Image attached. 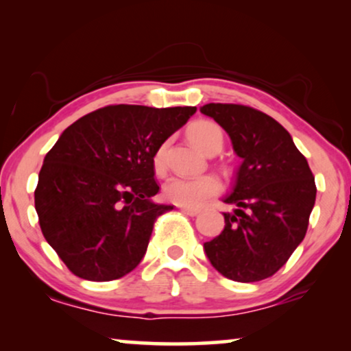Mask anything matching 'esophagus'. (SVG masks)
Segmentation results:
<instances>
[{
  "mask_svg": "<svg viewBox=\"0 0 351 351\" xmlns=\"http://www.w3.org/2000/svg\"><path fill=\"white\" fill-rule=\"evenodd\" d=\"M182 213L186 214V215H191V217H195V215L199 214V209H196V208H182Z\"/></svg>",
  "mask_w": 351,
  "mask_h": 351,
  "instance_id": "1",
  "label": "esophagus"
}]
</instances>
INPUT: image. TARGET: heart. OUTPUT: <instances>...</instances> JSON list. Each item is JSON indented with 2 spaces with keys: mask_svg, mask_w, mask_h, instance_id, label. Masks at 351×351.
Segmentation results:
<instances>
[{
  "mask_svg": "<svg viewBox=\"0 0 351 351\" xmlns=\"http://www.w3.org/2000/svg\"><path fill=\"white\" fill-rule=\"evenodd\" d=\"M189 137L196 147L206 153L219 152L223 143V134L213 121H196L189 128ZM153 167L158 174L165 171V147H160L153 155ZM220 182L213 174L201 176H172L162 185V195L167 201L182 208H196L204 199L217 195Z\"/></svg>",
  "mask_w": 351,
  "mask_h": 351,
  "instance_id": "heart-1",
  "label": "heart"
}]
</instances>
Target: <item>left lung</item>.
Returning <instances> with one entry per match:
<instances>
[{"label": "left lung", "mask_w": 351, "mask_h": 351, "mask_svg": "<svg viewBox=\"0 0 351 351\" xmlns=\"http://www.w3.org/2000/svg\"><path fill=\"white\" fill-rule=\"evenodd\" d=\"M210 117L232 138L241 158L223 203L225 227L204 243L220 275L239 282L270 278L305 238L316 199L315 177L291 134L276 119L237 104H206Z\"/></svg>", "instance_id": "8db88e82"}]
</instances>
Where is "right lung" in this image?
<instances>
[{"mask_svg": "<svg viewBox=\"0 0 351 351\" xmlns=\"http://www.w3.org/2000/svg\"><path fill=\"white\" fill-rule=\"evenodd\" d=\"M196 107L108 105L80 118L47 152L35 209L46 241L73 275L118 280L145 256L160 191L153 155Z\"/></svg>", "mask_w": 351, "mask_h": 351, "instance_id": "add662e5", "label": "right lung"}]
</instances>
